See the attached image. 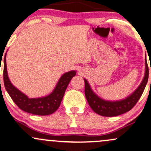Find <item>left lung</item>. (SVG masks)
I'll return each instance as SVG.
<instances>
[{
  "instance_id": "8db88e82",
  "label": "left lung",
  "mask_w": 151,
  "mask_h": 151,
  "mask_svg": "<svg viewBox=\"0 0 151 151\" xmlns=\"http://www.w3.org/2000/svg\"><path fill=\"white\" fill-rule=\"evenodd\" d=\"M151 71V68H150ZM85 82V96L88 104L96 113L105 117H114L129 111L138 102L145 89L148 79V68L147 62H145V74L143 80L137 88L131 95L119 101H110L101 99L92 90L88 81L86 79Z\"/></svg>"
}]
</instances>
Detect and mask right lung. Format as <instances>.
<instances>
[{
  "mask_svg": "<svg viewBox=\"0 0 151 151\" xmlns=\"http://www.w3.org/2000/svg\"><path fill=\"white\" fill-rule=\"evenodd\" d=\"M6 54L7 52H5L3 62V81L5 88L14 103L23 111L33 115H48L55 112L60 105L69 83L76 75V71L71 70L63 74L58 80L55 88L50 94L43 97L30 99L16 88L9 79L7 70Z\"/></svg>",
  "mask_w": 151,
  "mask_h": 151,
  "instance_id": "add662e5",
  "label": "right lung"
}]
</instances>
